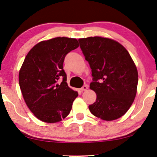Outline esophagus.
Returning <instances> with one entry per match:
<instances>
[{
    "instance_id": "esophagus-1",
    "label": "esophagus",
    "mask_w": 157,
    "mask_h": 157,
    "mask_svg": "<svg viewBox=\"0 0 157 157\" xmlns=\"http://www.w3.org/2000/svg\"><path fill=\"white\" fill-rule=\"evenodd\" d=\"M87 89H88L87 85H84V86H83L80 89V90H81V91H82V92H83V91H86V90H87Z\"/></svg>"
}]
</instances>
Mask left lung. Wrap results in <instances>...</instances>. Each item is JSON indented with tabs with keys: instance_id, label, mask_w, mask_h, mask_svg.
I'll return each mask as SVG.
<instances>
[{
	"instance_id": "obj_1",
	"label": "left lung",
	"mask_w": 157,
	"mask_h": 157,
	"mask_svg": "<svg viewBox=\"0 0 157 157\" xmlns=\"http://www.w3.org/2000/svg\"><path fill=\"white\" fill-rule=\"evenodd\" d=\"M78 41L92 69L93 82L90 88L97 95L89 109L105 121L119 119L127 113L136 96V65L127 50L111 38L94 36Z\"/></svg>"
}]
</instances>
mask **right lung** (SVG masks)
<instances>
[{"label":"right lung","mask_w":157,"mask_h":157,"mask_svg":"<svg viewBox=\"0 0 157 157\" xmlns=\"http://www.w3.org/2000/svg\"><path fill=\"white\" fill-rule=\"evenodd\" d=\"M78 46L75 38L57 37L39 42L25 57L19 70V86L26 105L40 121L59 122L71 112L78 94L67 86L63 62Z\"/></svg>","instance_id":"obj_1"}]
</instances>
